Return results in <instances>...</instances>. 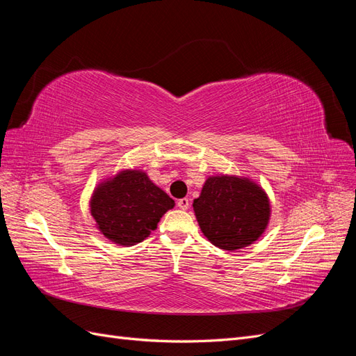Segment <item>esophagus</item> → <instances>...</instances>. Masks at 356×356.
Masks as SVG:
<instances>
[{"mask_svg":"<svg viewBox=\"0 0 356 356\" xmlns=\"http://www.w3.org/2000/svg\"><path fill=\"white\" fill-rule=\"evenodd\" d=\"M177 204H178V208H179V209L186 211V209H188V207H190V200H188L187 197H184V199H179V200L177 202Z\"/></svg>","mask_w":356,"mask_h":356,"instance_id":"esophagus-1","label":"esophagus"}]
</instances>
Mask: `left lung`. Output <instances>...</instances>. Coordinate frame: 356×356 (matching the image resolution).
Returning a JSON list of instances; mask_svg holds the SVG:
<instances>
[{
    "mask_svg": "<svg viewBox=\"0 0 356 356\" xmlns=\"http://www.w3.org/2000/svg\"><path fill=\"white\" fill-rule=\"evenodd\" d=\"M197 222L208 241L225 251L251 245L264 233L270 202L261 187L248 178L209 177L193 202Z\"/></svg>",
    "mask_w": 356,
    "mask_h": 356,
    "instance_id": "obj_1",
    "label": "left lung"
}]
</instances>
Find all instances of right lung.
I'll return each mask as SVG.
<instances>
[{"label": "right lung", "mask_w": 356, "mask_h": 356, "mask_svg": "<svg viewBox=\"0 0 356 356\" xmlns=\"http://www.w3.org/2000/svg\"><path fill=\"white\" fill-rule=\"evenodd\" d=\"M175 207L143 170H122L95 188L90 212L106 239L132 246L156 230L163 213Z\"/></svg>", "instance_id": "right-lung-1"}]
</instances>
